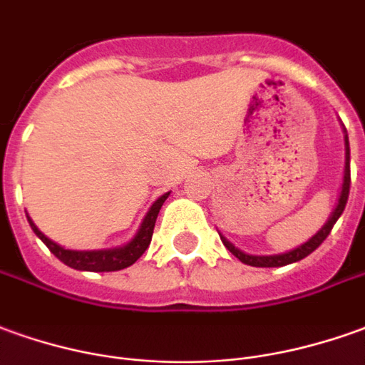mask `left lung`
Segmentation results:
<instances>
[{"label":"left lung","instance_id":"obj_1","mask_svg":"<svg viewBox=\"0 0 365 365\" xmlns=\"http://www.w3.org/2000/svg\"><path fill=\"white\" fill-rule=\"evenodd\" d=\"M348 195H350V145H348V135H346V168H344V185H341V195L340 200H338V207L334 210V215L330 216V220L324 225L320 232L316 236H312L306 245L298 246L296 250L292 252H286V255H276V256H250L245 255V252H240L238 248L230 245L228 240H225L222 236H220V240H222V245L232 252V255L240 260V262L248 264V266H258V268H274V266H286V264H292L298 262V260H302L308 255H312L314 250L318 248V246L328 238V235L331 232V228L336 225V220L340 218L341 212H344V208H346V202H348Z\"/></svg>","mask_w":365,"mask_h":365}]
</instances>
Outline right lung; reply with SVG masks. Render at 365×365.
Masks as SVG:
<instances>
[{
  "label": "right lung",
  "mask_w": 365,
  "mask_h": 365,
  "mask_svg": "<svg viewBox=\"0 0 365 365\" xmlns=\"http://www.w3.org/2000/svg\"><path fill=\"white\" fill-rule=\"evenodd\" d=\"M167 197L168 192L167 195H163V197L158 198L157 202L150 207V210L147 212V216H145V220H143V225H140L139 232H137V236L130 240L129 245H125L123 248H113V250H91V252L65 250V248H61L59 245H55L53 240H49V238L31 222V218H27V220H29V225L34 228L35 235L43 240V245L47 246L63 264L71 266L75 270H87V272H115V270H123V268H127L130 264L137 262L140 256H143V252L149 248L150 238H153V230H155V222H157L158 210L163 207V202L167 200Z\"/></svg>",
  "instance_id": "obj_1"
}]
</instances>
